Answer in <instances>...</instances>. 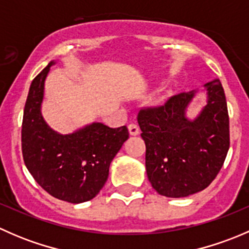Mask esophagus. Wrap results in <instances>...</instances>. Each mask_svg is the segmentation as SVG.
<instances>
[{"label": "esophagus", "instance_id": "34e87169", "mask_svg": "<svg viewBox=\"0 0 249 249\" xmlns=\"http://www.w3.org/2000/svg\"><path fill=\"white\" fill-rule=\"evenodd\" d=\"M127 127H129V132L131 136H137V135L140 134V126L137 124H135V123L129 124L127 125Z\"/></svg>", "mask_w": 249, "mask_h": 249}]
</instances>
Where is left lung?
<instances>
[{
    "instance_id": "left-lung-1",
    "label": "left lung",
    "mask_w": 249,
    "mask_h": 249,
    "mask_svg": "<svg viewBox=\"0 0 249 249\" xmlns=\"http://www.w3.org/2000/svg\"><path fill=\"white\" fill-rule=\"evenodd\" d=\"M208 101L195 120L184 112L194 92H179L137 115L145 143V170L152 187L167 197H185L213 182L230 147L229 114L218 78L205 85Z\"/></svg>"
}]
</instances>
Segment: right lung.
<instances>
[{"instance_id":"obj_1","label":"right lung","mask_w":249,"mask_h":249,"mask_svg":"<svg viewBox=\"0 0 249 249\" xmlns=\"http://www.w3.org/2000/svg\"><path fill=\"white\" fill-rule=\"evenodd\" d=\"M53 64L39 72L30 87L22 117V158L48 194L71 203L85 202L105 185L110 161L129 139V130L94 123L72 135L53 131L41 114L44 80Z\"/></svg>"}]
</instances>
